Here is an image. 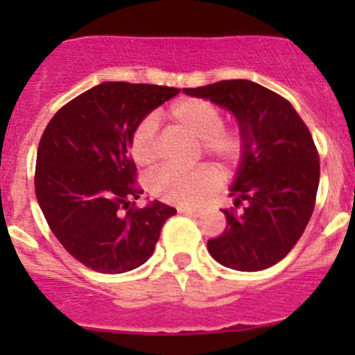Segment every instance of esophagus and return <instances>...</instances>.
<instances>
[{"instance_id":"1","label":"esophagus","mask_w":355,"mask_h":355,"mask_svg":"<svg viewBox=\"0 0 355 355\" xmlns=\"http://www.w3.org/2000/svg\"><path fill=\"white\" fill-rule=\"evenodd\" d=\"M180 213H187V215L192 216H200L205 213V208H200V206H196V208H180Z\"/></svg>"}]
</instances>
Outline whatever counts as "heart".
<instances>
[{
    "instance_id": "1",
    "label": "heart",
    "mask_w": 355,
    "mask_h": 355,
    "mask_svg": "<svg viewBox=\"0 0 355 355\" xmlns=\"http://www.w3.org/2000/svg\"><path fill=\"white\" fill-rule=\"evenodd\" d=\"M168 117L178 126L200 140L202 153L215 159L220 167L229 168L243 155V137L238 130L224 128V115L213 103L196 97L180 99L168 108ZM131 156L140 167H147L156 159V122L146 117L135 128L130 142ZM218 184V175L208 165L181 171L162 168L149 180V190L163 202L192 206L213 192Z\"/></svg>"
}]
</instances>
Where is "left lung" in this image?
<instances>
[{"label": "left lung", "instance_id": "8db88e82", "mask_svg": "<svg viewBox=\"0 0 355 355\" xmlns=\"http://www.w3.org/2000/svg\"><path fill=\"white\" fill-rule=\"evenodd\" d=\"M183 92L227 110L243 137L229 197L245 208L222 209L227 227L208 240L209 254L233 270H265L293 249L315 209L320 158L311 133L284 97L254 81H218Z\"/></svg>", "mask_w": 355, "mask_h": 355}]
</instances>
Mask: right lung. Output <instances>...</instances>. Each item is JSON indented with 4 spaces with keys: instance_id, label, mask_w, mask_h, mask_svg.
Masks as SVG:
<instances>
[{
    "instance_id": "add662e5",
    "label": "right lung",
    "mask_w": 355,
    "mask_h": 355,
    "mask_svg": "<svg viewBox=\"0 0 355 355\" xmlns=\"http://www.w3.org/2000/svg\"><path fill=\"white\" fill-rule=\"evenodd\" d=\"M180 92L174 87L105 81L74 97L49 121L37 149L35 193L53 234L72 258L101 274H124L153 256L175 208L150 200L130 158L135 128Z\"/></svg>"
}]
</instances>
